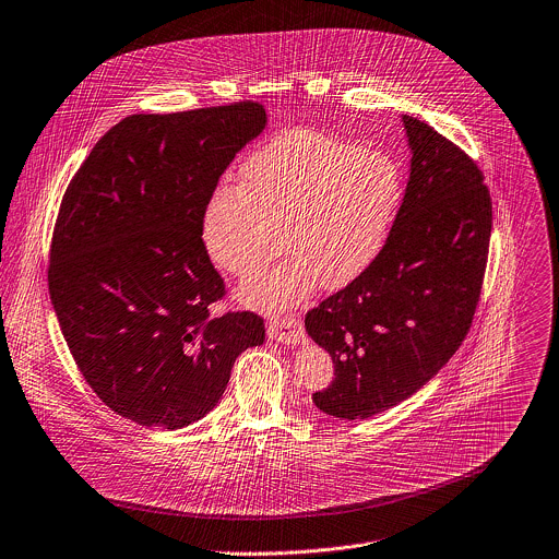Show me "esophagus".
<instances>
[{"instance_id": "34e87169", "label": "esophagus", "mask_w": 559, "mask_h": 559, "mask_svg": "<svg viewBox=\"0 0 559 559\" xmlns=\"http://www.w3.org/2000/svg\"><path fill=\"white\" fill-rule=\"evenodd\" d=\"M266 334L269 338L277 341V343H286V345H297L304 338V325L301 321L290 314V317H273L266 325Z\"/></svg>"}]
</instances>
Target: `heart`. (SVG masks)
<instances>
[{
	"label": "heart",
	"mask_w": 559,
	"mask_h": 559,
	"mask_svg": "<svg viewBox=\"0 0 559 559\" xmlns=\"http://www.w3.org/2000/svg\"><path fill=\"white\" fill-rule=\"evenodd\" d=\"M402 194L395 162L373 148L312 131L275 138L242 166L240 186L214 192L203 242L236 277L262 271L284 245L293 253L242 286L255 308L304 301L321 282L338 288L382 249Z\"/></svg>",
	"instance_id": "1"
}]
</instances>
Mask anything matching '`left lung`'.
I'll return each mask as SVG.
<instances>
[{
    "label": "left lung",
    "mask_w": 559,
    "mask_h": 559,
    "mask_svg": "<svg viewBox=\"0 0 559 559\" xmlns=\"http://www.w3.org/2000/svg\"><path fill=\"white\" fill-rule=\"evenodd\" d=\"M411 175L371 264L306 314L334 380L328 415L365 419L419 391L463 343L483 288L491 199L476 162L426 122L402 118Z\"/></svg>",
    "instance_id": "left-lung-1"
}]
</instances>
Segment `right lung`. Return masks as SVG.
<instances>
[{"mask_svg": "<svg viewBox=\"0 0 559 559\" xmlns=\"http://www.w3.org/2000/svg\"><path fill=\"white\" fill-rule=\"evenodd\" d=\"M266 127L245 100L129 116L72 177L57 216L48 284L66 343L96 395L146 428H183L221 400L236 358L264 343L225 297L203 218L236 153Z\"/></svg>", "mask_w": 559, "mask_h": 559, "instance_id": "add662e5", "label": "right lung"}]
</instances>
